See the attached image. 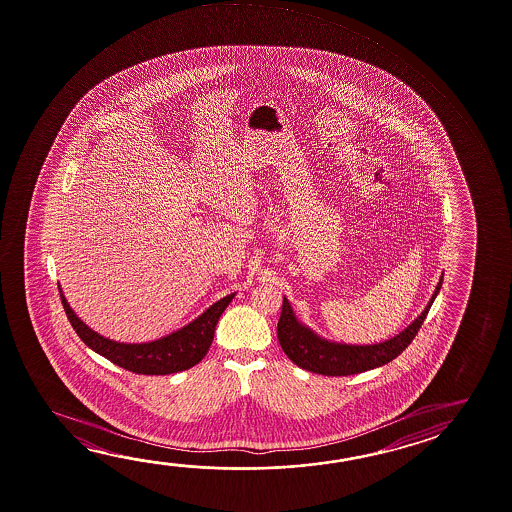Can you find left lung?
<instances>
[{"instance_id": "1", "label": "left lung", "mask_w": 512, "mask_h": 512, "mask_svg": "<svg viewBox=\"0 0 512 512\" xmlns=\"http://www.w3.org/2000/svg\"><path fill=\"white\" fill-rule=\"evenodd\" d=\"M441 285H443V275L439 277L436 291L418 318L414 319L411 325L400 334L377 344H346L328 341L296 318L291 303L284 296L282 314L278 319V341L285 355L298 368L307 369L310 373L327 375V377H346V375H355L368 369L380 368L396 359L411 344L427 318L428 310L436 300L437 294L441 291Z\"/></svg>"}]
</instances>
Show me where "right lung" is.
<instances>
[{
    "label": "right lung",
    "mask_w": 512,
    "mask_h": 512,
    "mask_svg": "<svg viewBox=\"0 0 512 512\" xmlns=\"http://www.w3.org/2000/svg\"><path fill=\"white\" fill-rule=\"evenodd\" d=\"M59 291L69 323L75 328L78 337L93 352L100 353L101 357L114 362L119 368L128 369L139 375H169L193 368L194 364L202 361L214 339L219 316L225 312L228 303L232 302L235 296V293L227 294L225 298L212 303L198 318L187 323L185 327L178 328L176 332H171L169 336L148 343H119L109 337L100 336L89 325H85L84 321L76 316L75 310L69 307L60 285Z\"/></svg>",
    "instance_id": "obj_1"
}]
</instances>
